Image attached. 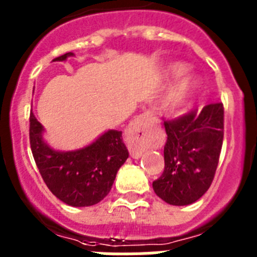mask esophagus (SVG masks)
<instances>
[{"label":"esophagus","mask_w":257,"mask_h":257,"mask_svg":"<svg viewBox=\"0 0 257 257\" xmlns=\"http://www.w3.org/2000/svg\"><path fill=\"white\" fill-rule=\"evenodd\" d=\"M156 122V114L152 110H145L136 118L135 122L126 131V140L130 144V154L133 158H140L147 147V128Z\"/></svg>","instance_id":"34e87169"}]
</instances>
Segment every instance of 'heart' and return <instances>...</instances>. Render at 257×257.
<instances>
[{"instance_id":"1","label":"heart","mask_w":257,"mask_h":257,"mask_svg":"<svg viewBox=\"0 0 257 257\" xmlns=\"http://www.w3.org/2000/svg\"><path fill=\"white\" fill-rule=\"evenodd\" d=\"M184 69H185V67H184L183 64H172L171 67L169 68V70H167V76H169L170 78L179 77L183 73ZM196 87L197 81L194 77H183V78L174 86V88H172L171 92L169 94V97H167V106H169L171 110H180V109H183L184 106L188 104L190 97H192Z\"/></svg>"}]
</instances>
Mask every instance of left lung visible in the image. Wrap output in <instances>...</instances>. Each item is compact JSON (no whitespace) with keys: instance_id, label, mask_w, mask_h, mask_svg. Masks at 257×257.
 <instances>
[{"instance_id":"8db88e82","label":"left lung","mask_w":257,"mask_h":257,"mask_svg":"<svg viewBox=\"0 0 257 257\" xmlns=\"http://www.w3.org/2000/svg\"><path fill=\"white\" fill-rule=\"evenodd\" d=\"M165 170L153 181V189L170 205H190L215 178L224 139V105L211 103L202 110L165 119Z\"/></svg>"}]
</instances>
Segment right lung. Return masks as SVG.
I'll return each instance as SVG.
<instances>
[{
	"label": "right lung",
	"mask_w": 257,
	"mask_h": 257,
	"mask_svg": "<svg viewBox=\"0 0 257 257\" xmlns=\"http://www.w3.org/2000/svg\"><path fill=\"white\" fill-rule=\"evenodd\" d=\"M72 52L54 59L63 61ZM44 127L29 114V143L35 162L54 196L73 207L96 205L108 196L115 175L128 158L122 131L109 130L91 145L74 152H55L42 140Z\"/></svg>",
	"instance_id": "obj_1"
}]
</instances>
